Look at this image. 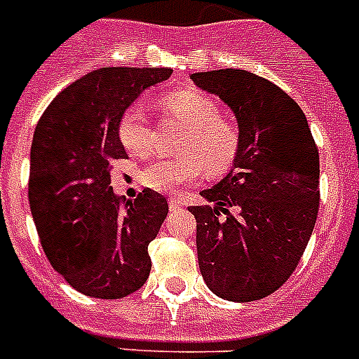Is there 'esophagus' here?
<instances>
[{
    "label": "esophagus",
    "mask_w": 359,
    "mask_h": 359,
    "mask_svg": "<svg viewBox=\"0 0 359 359\" xmlns=\"http://www.w3.org/2000/svg\"><path fill=\"white\" fill-rule=\"evenodd\" d=\"M182 206V201H180L179 197H170V210L171 212H175L177 208Z\"/></svg>",
    "instance_id": "esophagus-1"
}]
</instances>
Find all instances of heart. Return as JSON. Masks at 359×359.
Wrapping results in <instances>:
<instances>
[{
    "mask_svg": "<svg viewBox=\"0 0 359 359\" xmlns=\"http://www.w3.org/2000/svg\"><path fill=\"white\" fill-rule=\"evenodd\" d=\"M162 111L170 122L186 129L179 144L182 156L173 161H155L146 165L140 180L155 191H173L186 182L222 177L236 164L241 149L239 129L222 120L221 105L212 96L194 89H182L162 100ZM118 138L135 156L151 155L155 129L140 104L129 105L118 120Z\"/></svg>",
    "mask_w": 359,
    "mask_h": 359,
    "instance_id": "heart-1",
    "label": "heart"
}]
</instances>
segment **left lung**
<instances>
[{"label":"left lung","mask_w":359,"mask_h":359,"mask_svg":"<svg viewBox=\"0 0 359 359\" xmlns=\"http://www.w3.org/2000/svg\"><path fill=\"white\" fill-rule=\"evenodd\" d=\"M237 118L233 170L201 191L212 206H189L197 221L198 268L222 299L270 296L296 270L319 210V153L299 105L250 71L195 72Z\"/></svg>","instance_id":"obj_1"}]
</instances>
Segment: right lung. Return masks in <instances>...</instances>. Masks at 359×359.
I'll return each instance as SVG.
<instances>
[{"mask_svg":"<svg viewBox=\"0 0 359 359\" xmlns=\"http://www.w3.org/2000/svg\"><path fill=\"white\" fill-rule=\"evenodd\" d=\"M171 76L164 67H102L56 95L36 126L29 203L41 248L74 290L120 299L149 277L147 246L168 201L146 188L133 201L111 188V162L128 153L118 120L144 89Z\"/></svg>","mask_w":359,"mask_h":359,"instance_id":"add662e5","label":"right lung"}]
</instances>
